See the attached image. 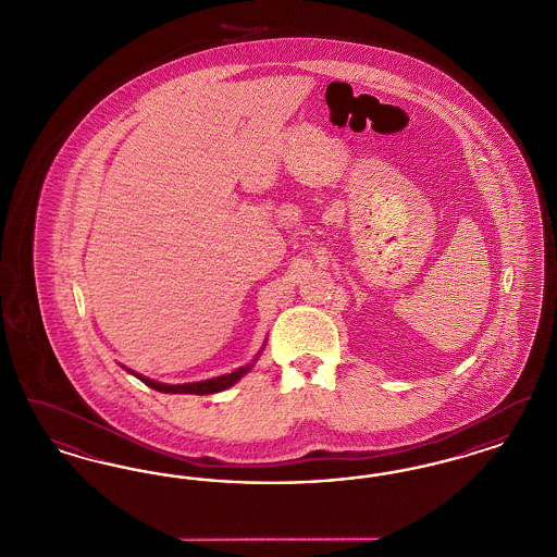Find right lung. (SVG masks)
<instances>
[{"mask_svg":"<svg viewBox=\"0 0 557 557\" xmlns=\"http://www.w3.org/2000/svg\"><path fill=\"white\" fill-rule=\"evenodd\" d=\"M265 346L267 345H263V348H265ZM263 348L255 355V359H252L250 366H244V368H238V370L232 371V373H225V375H216V377H211V380L189 382V384H162V382L150 380V377H146V375H141V373H137V371L125 368V366H121V368L127 371V373L135 375L137 380H141V382H144L146 386H150L152 391H159V393H169V395H175V393H184V395H186V393H189V395H212V393H221V391L232 388L244 373H248V371L252 370V366H255V361L259 359V355L263 352Z\"/></svg>","mask_w":557,"mask_h":557,"instance_id":"add662e5","label":"right lung"}]
</instances>
